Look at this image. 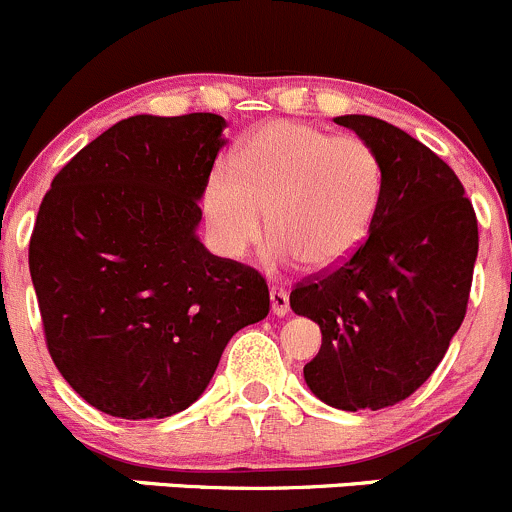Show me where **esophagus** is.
<instances>
[{
	"instance_id": "obj_1",
	"label": "esophagus",
	"mask_w": 512,
	"mask_h": 512,
	"mask_svg": "<svg viewBox=\"0 0 512 512\" xmlns=\"http://www.w3.org/2000/svg\"><path fill=\"white\" fill-rule=\"evenodd\" d=\"M268 295H271V313L278 315V318L288 315V310H291V300H288L286 291H283V288H271Z\"/></svg>"
}]
</instances>
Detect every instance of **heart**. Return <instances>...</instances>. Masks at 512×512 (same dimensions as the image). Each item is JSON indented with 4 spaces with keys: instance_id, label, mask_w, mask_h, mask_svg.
Here are the masks:
<instances>
[{
    "instance_id": "obj_1",
    "label": "heart",
    "mask_w": 512,
    "mask_h": 512,
    "mask_svg": "<svg viewBox=\"0 0 512 512\" xmlns=\"http://www.w3.org/2000/svg\"><path fill=\"white\" fill-rule=\"evenodd\" d=\"M382 194V165L365 140L303 123H268L249 135L234 167L204 179L202 214L214 249L239 261L273 234L268 268L303 261L330 271L355 254Z\"/></svg>"
}]
</instances>
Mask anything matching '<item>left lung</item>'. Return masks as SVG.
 <instances>
[{"mask_svg":"<svg viewBox=\"0 0 512 512\" xmlns=\"http://www.w3.org/2000/svg\"><path fill=\"white\" fill-rule=\"evenodd\" d=\"M335 123L379 157V207L365 244L295 288L291 308L323 333L303 367L310 392L342 412H377L416 392L461 328L478 221L451 167L412 135L372 115Z\"/></svg>","mask_w":512,"mask_h":512,"instance_id":"left-lung-1","label":"left lung"}]
</instances>
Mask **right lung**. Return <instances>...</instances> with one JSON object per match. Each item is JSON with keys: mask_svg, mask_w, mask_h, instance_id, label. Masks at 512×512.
<instances>
[{"mask_svg": "<svg viewBox=\"0 0 512 512\" xmlns=\"http://www.w3.org/2000/svg\"><path fill=\"white\" fill-rule=\"evenodd\" d=\"M214 113L133 115L54 177L29 244L51 360L91 407L165 419L212 382L226 342L268 315V286L199 241L226 145Z\"/></svg>", "mask_w": 512, "mask_h": 512, "instance_id": "obj_1", "label": "right lung"}]
</instances>
